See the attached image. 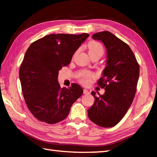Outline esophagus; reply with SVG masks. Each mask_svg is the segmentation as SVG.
Masks as SVG:
<instances>
[{
  "label": "esophagus",
  "mask_w": 157,
  "mask_h": 157,
  "mask_svg": "<svg viewBox=\"0 0 157 157\" xmlns=\"http://www.w3.org/2000/svg\"><path fill=\"white\" fill-rule=\"evenodd\" d=\"M83 93H84L85 94H90V92H89L87 90L84 89V90H83Z\"/></svg>",
  "instance_id": "esophagus-1"
}]
</instances>
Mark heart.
I'll return each mask as SVG.
<instances>
[{"mask_svg": "<svg viewBox=\"0 0 157 157\" xmlns=\"http://www.w3.org/2000/svg\"><path fill=\"white\" fill-rule=\"evenodd\" d=\"M88 49L89 54H101V55H103L104 52L103 45L100 43L94 40L90 42L88 44ZM93 77H94L93 74L87 72V71H83L78 76V78L81 83L87 85L90 83V80Z\"/></svg>", "mask_w": 157, "mask_h": 157, "instance_id": "obj_1", "label": "heart"}]
</instances>
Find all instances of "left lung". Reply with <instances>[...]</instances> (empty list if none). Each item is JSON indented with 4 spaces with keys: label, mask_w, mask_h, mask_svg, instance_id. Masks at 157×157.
Segmentation results:
<instances>
[{
    "label": "left lung",
    "mask_w": 157,
    "mask_h": 157,
    "mask_svg": "<svg viewBox=\"0 0 157 157\" xmlns=\"http://www.w3.org/2000/svg\"><path fill=\"white\" fill-rule=\"evenodd\" d=\"M101 40L107 49V65L98 86L105 88V94H96L94 103L88 110L89 119L103 128L116 125L128 112L136 92L139 65L127 43L108 31L92 35Z\"/></svg>",
    "instance_id": "8db88e82"
}]
</instances>
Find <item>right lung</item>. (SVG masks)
Returning <instances> with one entry per match:
<instances>
[{
    "label": "right lung",
    "mask_w": 157,
    "mask_h": 157,
    "mask_svg": "<svg viewBox=\"0 0 157 157\" xmlns=\"http://www.w3.org/2000/svg\"><path fill=\"white\" fill-rule=\"evenodd\" d=\"M89 36L52 34L34 41L27 49L19 77L27 108L40 121L54 124L64 120L83 94L79 85L61 88L57 79L59 71L70 64L74 52Z\"/></svg>",
    "instance_id": "right-lung-1"
}]
</instances>
